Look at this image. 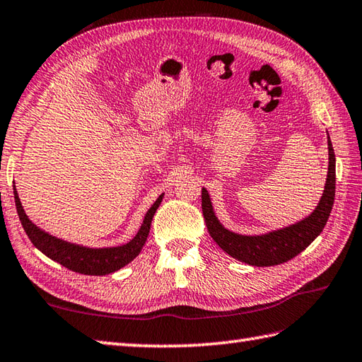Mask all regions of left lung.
Returning a JSON list of instances; mask_svg holds the SVG:
<instances>
[{"mask_svg": "<svg viewBox=\"0 0 362 362\" xmlns=\"http://www.w3.org/2000/svg\"><path fill=\"white\" fill-rule=\"evenodd\" d=\"M336 194V155L328 134V174L323 194L313 214L301 221L260 235H243L224 228L219 221L209 191L202 188V214L211 238L230 257L252 267L279 265L293 259L320 235L327 224Z\"/></svg>", "mask_w": 362, "mask_h": 362, "instance_id": "8db88e82", "label": "left lung"}]
</instances>
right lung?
I'll list each match as a JSON object with an SVG mask.
<instances>
[{"instance_id":"obj_1","label":"right lung","mask_w":362,"mask_h":362,"mask_svg":"<svg viewBox=\"0 0 362 362\" xmlns=\"http://www.w3.org/2000/svg\"><path fill=\"white\" fill-rule=\"evenodd\" d=\"M163 196H165V193L160 194L158 199L147 210L143 224H141L136 235H134L130 242L119 246L92 247L67 242V240L52 235V233H48L47 230L39 228L37 224H34L25 214V209L23 205H21L17 193V188L13 185V199H16L17 214L26 235L31 240V243L37 247L42 254H45L47 257L58 262V264L69 268V270L90 276H103L115 273L120 270V268H124L125 265H129L130 262L138 256L146 243L148 230H151L152 218L155 215V211L160 207Z\"/></svg>"}]
</instances>
